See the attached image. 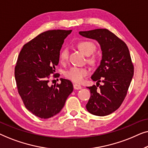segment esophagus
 Here are the masks:
<instances>
[{"mask_svg":"<svg viewBox=\"0 0 148 148\" xmlns=\"http://www.w3.org/2000/svg\"><path fill=\"white\" fill-rule=\"evenodd\" d=\"M73 88L75 90H80V89H82V87L80 86V85H78V84H74L73 85Z\"/></svg>","mask_w":148,"mask_h":148,"instance_id":"1","label":"esophagus"}]
</instances>
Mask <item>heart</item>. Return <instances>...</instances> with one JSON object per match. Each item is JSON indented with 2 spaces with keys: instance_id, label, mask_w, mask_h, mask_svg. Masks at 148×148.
<instances>
[{
  "instance_id": "heart-1",
  "label": "heart",
  "mask_w": 148,
  "mask_h": 148,
  "mask_svg": "<svg viewBox=\"0 0 148 148\" xmlns=\"http://www.w3.org/2000/svg\"><path fill=\"white\" fill-rule=\"evenodd\" d=\"M77 48L86 55L88 56L92 54L96 50V46L93 42L90 41H81L78 42ZM59 59L61 62H66L68 59V50L62 49L60 52ZM88 61L91 64H96V60L95 57L92 56L88 58ZM88 70L86 68L84 67H76L73 66L69 69L68 71L64 73V76L66 78L70 79L72 82L75 83H81L84 80L85 77L88 75Z\"/></svg>"
}]
</instances>
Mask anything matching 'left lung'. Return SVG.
<instances>
[{"instance_id":"1","label":"left lung","mask_w":148,"mask_h":148,"mask_svg":"<svg viewBox=\"0 0 148 148\" xmlns=\"http://www.w3.org/2000/svg\"><path fill=\"white\" fill-rule=\"evenodd\" d=\"M84 37L96 40L100 44L102 57L100 66L92 75L94 82L104 84L97 90L96 86L88 87L91 96L86 108L91 114L106 116L122 104L127 94L134 73L129 48L120 38L107 29L79 32ZM99 86V85H98Z\"/></svg>"}]
</instances>
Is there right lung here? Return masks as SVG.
<instances>
[{
    "label": "right lung",
    "mask_w": 148,
    "mask_h": 148,
    "mask_svg": "<svg viewBox=\"0 0 148 148\" xmlns=\"http://www.w3.org/2000/svg\"><path fill=\"white\" fill-rule=\"evenodd\" d=\"M72 30H48L23 46L15 67L17 90L25 108L35 116L48 119L63 108L73 90L71 81L49 86L50 75L55 73L62 45ZM60 75L54 74V77Z\"/></svg>",
    "instance_id": "obj_1"
}]
</instances>
